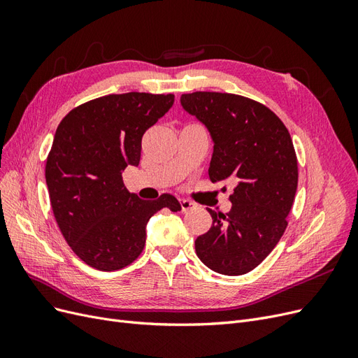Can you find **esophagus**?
I'll return each instance as SVG.
<instances>
[{
	"label": "esophagus",
	"mask_w": 358,
	"mask_h": 358,
	"mask_svg": "<svg viewBox=\"0 0 358 358\" xmlns=\"http://www.w3.org/2000/svg\"><path fill=\"white\" fill-rule=\"evenodd\" d=\"M196 203L194 201H191V200H185V199H182L180 200V208H182V212H187V210H191V209H194L196 208Z\"/></svg>",
	"instance_id": "34e87169"
}]
</instances>
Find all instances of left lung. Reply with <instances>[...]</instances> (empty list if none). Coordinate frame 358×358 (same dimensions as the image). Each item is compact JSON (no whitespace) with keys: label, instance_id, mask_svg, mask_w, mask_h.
<instances>
[{"label":"left lung","instance_id":"left-lung-1","mask_svg":"<svg viewBox=\"0 0 358 358\" xmlns=\"http://www.w3.org/2000/svg\"><path fill=\"white\" fill-rule=\"evenodd\" d=\"M213 140L212 182L230 180V212H213L196 252L213 272L239 276L254 270L282 237L297 191V157L287 127L255 100L227 92L180 96Z\"/></svg>","mask_w":358,"mask_h":358}]
</instances>
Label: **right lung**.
Instances as JSON below:
<instances>
[{"instance_id":"1","label":"right lung","mask_w":358,"mask_h":358,"mask_svg":"<svg viewBox=\"0 0 358 358\" xmlns=\"http://www.w3.org/2000/svg\"><path fill=\"white\" fill-rule=\"evenodd\" d=\"M175 103L173 94H110L64 116L46 161L57 224L83 263L113 272L142 254L150 216L180 210L171 194L142 200L128 192L122 171L138 166L142 137Z\"/></svg>"}]
</instances>
